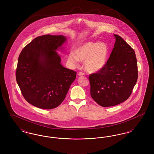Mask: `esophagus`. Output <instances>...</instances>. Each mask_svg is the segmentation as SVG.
Instances as JSON below:
<instances>
[{
	"label": "esophagus",
	"instance_id": "34e87169",
	"mask_svg": "<svg viewBox=\"0 0 154 154\" xmlns=\"http://www.w3.org/2000/svg\"><path fill=\"white\" fill-rule=\"evenodd\" d=\"M78 75H79V76H82V75H84L85 73H82V72H80L78 74Z\"/></svg>",
	"mask_w": 154,
	"mask_h": 154
}]
</instances>
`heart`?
<instances>
[{"label":"heart","mask_w":154,"mask_h":154,"mask_svg":"<svg viewBox=\"0 0 154 154\" xmlns=\"http://www.w3.org/2000/svg\"><path fill=\"white\" fill-rule=\"evenodd\" d=\"M109 47L104 42H87L78 45L74 52L67 56L70 64L77 65L80 60L84 62L85 70L89 73H96L106 66L109 57Z\"/></svg>","instance_id":"obj_1"}]
</instances>
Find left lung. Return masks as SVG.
<instances>
[{
  "label": "left lung",
  "mask_w": 154,
  "mask_h": 154,
  "mask_svg": "<svg viewBox=\"0 0 154 154\" xmlns=\"http://www.w3.org/2000/svg\"><path fill=\"white\" fill-rule=\"evenodd\" d=\"M114 36L116 43L106 65L89 77L91 97L102 107L114 106L127 100L138 77L133 49L121 37Z\"/></svg>",
  "instance_id": "8db88e82"
}]
</instances>
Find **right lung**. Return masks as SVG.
<instances>
[{
    "label": "right lung",
    "instance_id": "right-lung-1",
    "mask_svg": "<svg viewBox=\"0 0 154 154\" xmlns=\"http://www.w3.org/2000/svg\"><path fill=\"white\" fill-rule=\"evenodd\" d=\"M67 40L62 35L38 36L21 52L16 80L28 102L42 109H52L63 101L77 73L60 63L57 51Z\"/></svg>",
    "mask_w": 154,
    "mask_h": 154
}]
</instances>
